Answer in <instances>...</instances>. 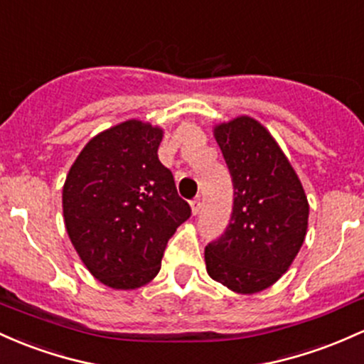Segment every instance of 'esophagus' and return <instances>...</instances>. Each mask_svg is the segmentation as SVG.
Returning a JSON list of instances; mask_svg holds the SVG:
<instances>
[{
  "mask_svg": "<svg viewBox=\"0 0 364 364\" xmlns=\"http://www.w3.org/2000/svg\"><path fill=\"white\" fill-rule=\"evenodd\" d=\"M190 207H191V213L197 215L202 209V200H200V198H195V200L190 202Z\"/></svg>",
  "mask_w": 364,
  "mask_h": 364,
  "instance_id": "34e87169",
  "label": "esophagus"
}]
</instances>
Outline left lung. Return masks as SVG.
Masks as SVG:
<instances>
[{"label": "left lung", "instance_id": "1", "mask_svg": "<svg viewBox=\"0 0 364 364\" xmlns=\"http://www.w3.org/2000/svg\"><path fill=\"white\" fill-rule=\"evenodd\" d=\"M233 179L225 235L205 247L209 277L235 294H257L289 271L307 233L309 202L273 134L250 115L215 124Z\"/></svg>", "mask_w": 364, "mask_h": 364}]
</instances>
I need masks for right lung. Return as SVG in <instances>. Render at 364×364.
I'll list each match as a JSON object with an SVG mask.
<instances>
[{"mask_svg": "<svg viewBox=\"0 0 364 364\" xmlns=\"http://www.w3.org/2000/svg\"><path fill=\"white\" fill-rule=\"evenodd\" d=\"M161 126L129 119L86 143L62 190L63 221L91 274L114 290H134L161 271L167 240L190 205L159 161Z\"/></svg>", "mask_w": 364, "mask_h": 364, "instance_id": "right-lung-1", "label": "right lung"}]
</instances>
